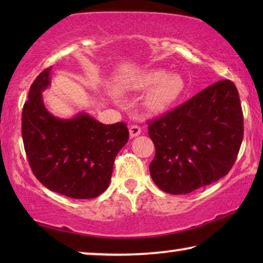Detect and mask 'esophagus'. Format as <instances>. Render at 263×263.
Wrapping results in <instances>:
<instances>
[{
  "instance_id": "1",
  "label": "esophagus",
  "mask_w": 263,
  "mask_h": 263,
  "mask_svg": "<svg viewBox=\"0 0 263 263\" xmlns=\"http://www.w3.org/2000/svg\"><path fill=\"white\" fill-rule=\"evenodd\" d=\"M140 133H141V128H140L139 125L133 124L130 125V128H129V135H130V138H135V136L140 135Z\"/></svg>"
}]
</instances>
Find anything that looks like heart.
<instances>
[{
	"instance_id": "1",
	"label": "heart",
	"mask_w": 263,
	"mask_h": 263,
	"mask_svg": "<svg viewBox=\"0 0 263 263\" xmlns=\"http://www.w3.org/2000/svg\"><path fill=\"white\" fill-rule=\"evenodd\" d=\"M149 87L153 88L147 93L143 105L151 114H161L178 102L184 92L185 82L181 75L156 69L139 75L127 84L129 91H143Z\"/></svg>"
}]
</instances>
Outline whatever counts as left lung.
I'll return each instance as SVG.
<instances>
[{
  "label": "left lung",
  "mask_w": 263,
  "mask_h": 263,
  "mask_svg": "<svg viewBox=\"0 0 263 263\" xmlns=\"http://www.w3.org/2000/svg\"><path fill=\"white\" fill-rule=\"evenodd\" d=\"M156 146L149 165L165 193L189 194L217 182L235 164L243 140V112L235 84L221 80L164 116L148 122Z\"/></svg>",
  "instance_id": "1"
}]
</instances>
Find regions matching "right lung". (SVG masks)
I'll list each match as a JSON object with an SVG mask.
<instances>
[{
    "label": "right lung",
    "mask_w": 263,
    "mask_h": 263,
    "mask_svg": "<svg viewBox=\"0 0 263 263\" xmlns=\"http://www.w3.org/2000/svg\"><path fill=\"white\" fill-rule=\"evenodd\" d=\"M51 68L35 78L23 109V141L28 164L39 182L71 199H93L110 184L114 161L128 142L127 124H103L86 112L73 118L50 114L42 92Z\"/></svg>",
    "instance_id": "1"
}]
</instances>
